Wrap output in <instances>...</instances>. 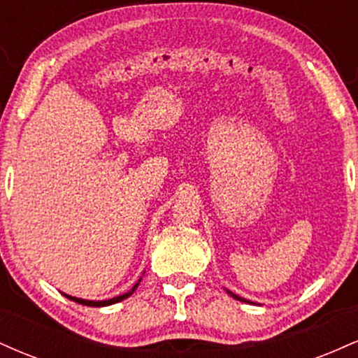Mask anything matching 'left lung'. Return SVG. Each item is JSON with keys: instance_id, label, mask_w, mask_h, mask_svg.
Returning a JSON list of instances; mask_svg holds the SVG:
<instances>
[{"instance_id": "left-lung-1", "label": "left lung", "mask_w": 358, "mask_h": 358, "mask_svg": "<svg viewBox=\"0 0 358 358\" xmlns=\"http://www.w3.org/2000/svg\"><path fill=\"white\" fill-rule=\"evenodd\" d=\"M227 293H229V294H231V296H232V298H236V299H241V301H245V299H242V298H239V296H237V294H234V293H231V291H227ZM248 303H249V301H248Z\"/></svg>"}]
</instances>
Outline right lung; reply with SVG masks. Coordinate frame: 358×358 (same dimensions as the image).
I'll return each instance as SVG.
<instances>
[{"label": "right lung", "mask_w": 358, "mask_h": 358, "mask_svg": "<svg viewBox=\"0 0 358 358\" xmlns=\"http://www.w3.org/2000/svg\"><path fill=\"white\" fill-rule=\"evenodd\" d=\"M138 285H139V282H136V285H134V287L129 291V293H124V294H121V296H116V298H113V299H106V301H89V299H80V298L67 296V294H65V296H67L69 299H72V301L80 303V305H85V306H109V305H114V303L122 301V299H126L127 296H131V294H133V291L138 287Z\"/></svg>", "instance_id": "add662e5"}]
</instances>
